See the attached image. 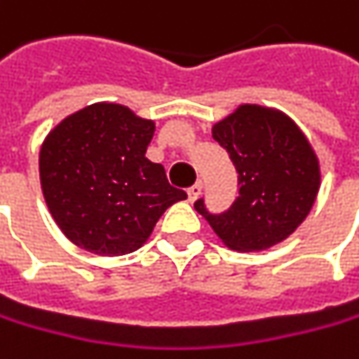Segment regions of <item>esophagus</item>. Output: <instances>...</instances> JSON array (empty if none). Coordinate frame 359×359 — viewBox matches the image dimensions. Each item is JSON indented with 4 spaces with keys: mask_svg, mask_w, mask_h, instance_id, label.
Segmentation results:
<instances>
[{
    "mask_svg": "<svg viewBox=\"0 0 359 359\" xmlns=\"http://www.w3.org/2000/svg\"><path fill=\"white\" fill-rule=\"evenodd\" d=\"M200 194H202V182H196V184H194L191 188H188V198H189V202H196Z\"/></svg>",
    "mask_w": 359,
    "mask_h": 359,
    "instance_id": "esophagus-1",
    "label": "esophagus"
}]
</instances>
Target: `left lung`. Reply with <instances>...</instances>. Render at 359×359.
Listing matches in <instances>:
<instances>
[{
  "label": "left lung",
  "instance_id": "obj_1",
  "mask_svg": "<svg viewBox=\"0 0 359 359\" xmlns=\"http://www.w3.org/2000/svg\"><path fill=\"white\" fill-rule=\"evenodd\" d=\"M238 171V198L222 214H210L200 198L194 208L228 248L264 250L293 234L319 191V161L307 137L287 115L241 104L212 127Z\"/></svg>",
  "mask_w": 359,
  "mask_h": 359
}]
</instances>
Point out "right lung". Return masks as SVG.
I'll return each instance as SVG.
<instances>
[{
  "label": "right lung",
  "mask_w": 359,
  "mask_h": 359,
  "mask_svg": "<svg viewBox=\"0 0 359 359\" xmlns=\"http://www.w3.org/2000/svg\"><path fill=\"white\" fill-rule=\"evenodd\" d=\"M155 123L115 102L84 107L58 123L40 149V182L64 236L88 252L141 248L184 189L145 157Z\"/></svg>",
  "instance_id": "1"
}]
</instances>
